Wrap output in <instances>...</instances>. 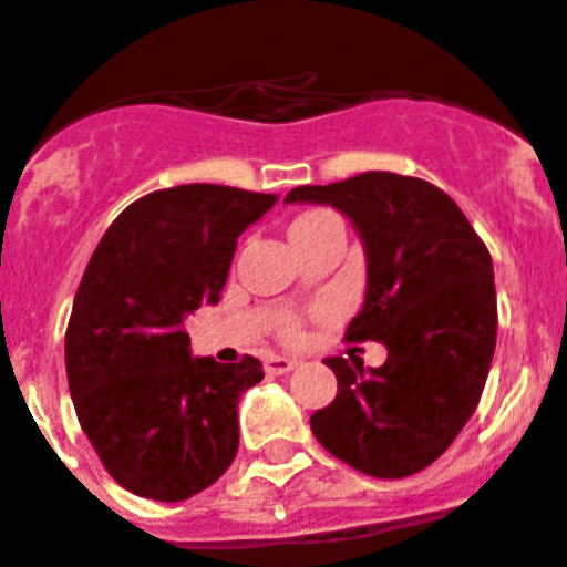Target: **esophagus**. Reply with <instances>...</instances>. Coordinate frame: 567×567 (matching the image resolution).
I'll list each match as a JSON object with an SVG mask.
<instances>
[{
	"mask_svg": "<svg viewBox=\"0 0 567 567\" xmlns=\"http://www.w3.org/2000/svg\"><path fill=\"white\" fill-rule=\"evenodd\" d=\"M295 360L292 358H287V354H269L267 360H264V369H267L269 374H287V372H292L295 369Z\"/></svg>",
	"mask_w": 567,
	"mask_h": 567,
	"instance_id": "1",
	"label": "esophagus"
}]
</instances>
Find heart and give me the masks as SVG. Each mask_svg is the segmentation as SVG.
I'll return each mask as SVG.
<instances>
[{
    "label": "heart",
    "mask_w": 567,
    "mask_h": 567,
    "mask_svg": "<svg viewBox=\"0 0 567 567\" xmlns=\"http://www.w3.org/2000/svg\"><path fill=\"white\" fill-rule=\"evenodd\" d=\"M320 215H327V213H303L300 218H295V224H307V221H315V218H320ZM292 224V227H295ZM287 332H292V323H287Z\"/></svg>",
    "instance_id": "1"
}]
</instances>
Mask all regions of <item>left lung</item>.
<instances>
[{
  "mask_svg": "<svg viewBox=\"0 0 567 567\" xmlns=\"http://www.w3.org/2000/svg\"><path fill=\"white\" fill-rule=\"evenodd\" d=\"M332 204L365 247V300L346 340H380L389 358H327L338 398L312 414L318 443L369 477L429 468L474 414L497 346L491 255L440 187L398 173H360L295 187L287 204Z\"/></svg>",
  "mask_w": 567,
  "mask_h": 567,
  "instance_id": "left-lung-1",
  "label": "left lung"
}]
</instances>
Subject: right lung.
<instances>
[{
	"label": "right lung",
	"mask_w": 567,
	"mask_h": 567,
	"mask_svg": "<svg viewBox=\"0 0 567 567\" xmlns=\"http://www.w3.org/2000/svg\"><path fill=\"white\" fill-rule=\"evenodd\" d=\"M272 204L221 184L155 189L84 269L64 334L70 398L110 477L138 497L182 503L238 454V400L264 365L193 358L184 320L218 300L238 235Z\"/></svg>",
	"instance_id": "1"
}]
</instances>
